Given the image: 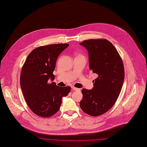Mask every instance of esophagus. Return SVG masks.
<instances>
[{"label":"esophagus","instance_id":"1","mask_svg":"<svg viewBox=\"0 0 147 147\" xmlns=\"http://www.w3.org/2000/svg\"><path fill=\"white\" fill-rule=\"evenodd\" d=\"M71 88H72V89H73V90H74V91H80V88H76V87H72Z\"/></svg>","mask_w":147,"mask_h":147}]
</instances>
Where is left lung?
<instances>
[{
    "label": "left lung",
    "instance_id": "1",
    "mask_svg": "<svg viewBox=\"0 0 147 147\" xmlns=\"http://www.w3.org/2000/svg\"><path fill=\"white\" fill-rule=\"evenodd\" d=\"M88 51L89 68L98 77L91 90H82V110L91 116L108 111L116 102L124 80V65L113 44L106 39H90L80 43Z\"/></svg>",
    "mask_w": 147,
    "mask_h": 147
}]
</instances>
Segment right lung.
Listing matches in <instances>:
<instances>
[{"mask_svg": "<svg viewBox=\"0 0 147 147\" xmlns=\"http://www.w3.org/2000/svg\"><path fill=\"white\" fill-rule=\"evenodd\" d=\"M69 44L50 45L34 49L23 64L20 83L25 100L36 115L47 118L60 109L62 98L71 90L70 86L61 87L53 81V74L57 59Z\"/></svg>", "mask_w": 147, "mask_h": 147, "instance_id": "right-lung-1", "label": "right lung"}]
</instances>
